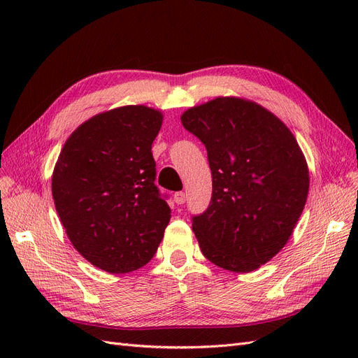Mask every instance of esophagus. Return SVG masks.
I'll use <instances>...</instances> for the list:
<instances>
[{"label":"esophagus","mask_w":358,"mask_h":358,"mask_svg":"<svg viewBox=\"0 0 358 358\" xmlns=\"http://www.w3.org/2000/svg\"><path fill=\"white\" fill-rule=\"evenodd\" d=\"M173 199H175L176 204H183L187 200V196H185V192H183V191H179V192L175 194V197H173Z\"/></svg>","instance_id":"obj_1"}]
</instances>
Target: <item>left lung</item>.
<instances>
[{"label": "left lung", "mask_w": 358, "mask_h": 358, "mask_svg": "<svg viewBox=\"0 0 358 358\" xmlns=\"http://www.w3.org/2000/svg\"><path fill=\"white\" fill-rule=\"evenodd\" d=\"M180 121L212 170L209 208L192 216L201 252L230 272H252L285 246L305 209V155L279 117L237 96L191 107Z\"/></svg>", "instance_id": "obj_1"}]
</instances>
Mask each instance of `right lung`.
<instances>
[{
  "instance_id": "obj_1",
  "label": "right lung",
  "mask_w": 358,
  "mask_h": 358,
  "mask_svg": "<svg viewBox=\"0 0 358 358\" xmlns=\"http://www.w3.org/2000/svg\"><path fill=\"white\" fill-rule=\"evenodd\" d=\"M162 113L124 106L92 116L67 138L52 196L70 242L104 272L128 273L150 262L170 208L155 185L152 143Z\"/></svg>"
}]
</instances>
